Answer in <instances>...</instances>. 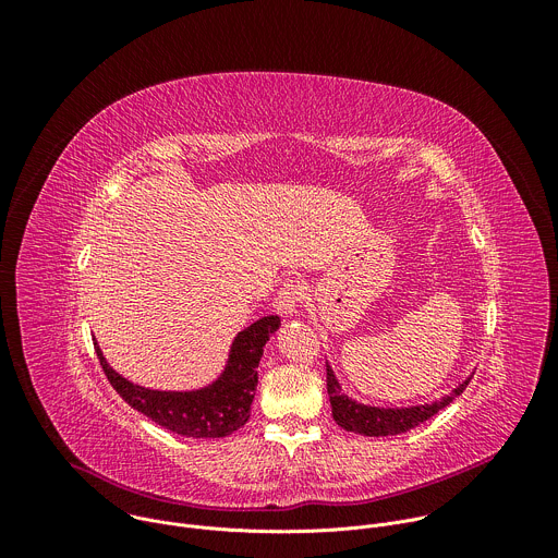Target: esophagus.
<instances>
[{"label": "esophagus", "mask_w": 558, "mask_h": 558, "mask_svg": "<svg viewBox=\"0 0 558 558\" xmlns=\"http://www.w3.org/2000/svg\"><path fill=\"white\" fill-rule=\"evenodd\" d=\"M300 300H302V287L293 280L284 282L276 295V308L282 317H293L298 313V306H300Z\"/></svg>", "instance_id": "esophagus-1"}]
</instances>
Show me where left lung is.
I'll return each instance as SVG.
<instances>
[{"label":"left lung","instance_id":"obj_1","mask_svg":"<svg viewBox=\"0 0 558 558\" xmlns=\"http://www.w3.org/2000/svg\"><path fill=\"white\" fill-rule=\"evenodd\" d=\"M461 381L457 388H452L450 395L441 397V400H435L430 404H420V407H409V409H381V407H368L351 400L349 395L342 392V386L333 373V368L327 364V390H329V400L333 409V420L338 426H342L349 433L366 435V437H388V435H402L433 415H437L441 409H446L454 397H459L468 381Z\"/></svg>","mask_w":558,"mask_h":558}]
</instances>
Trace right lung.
I'll list each match as a JSON object with an SVG mask.
<instances>
[{
  "label": "right lung",
  "mask_w": 558,
  "mask_h": 558,
  "mask_svg": "<svg viewBox=\"0 0 558 558\" xmlns=\"http://www.w3.org/2000/svg\"><path fill=\"white\" fill-rule=\"evenodd\" d=\"M280 317L265 315L231 342L225 371L211 384L196 390H154L119 375L95 344L101 368L123 400L154 424L183 437L216 439L247 424L258 386V364Z\"/></svg>",
  "instance_id": "obj_1"
}]
</instances>
